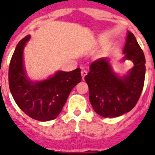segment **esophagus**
<instances>
[{
  "label": "esophagus",
  "instance_id": "34e87169",
  "mask_svg": "<svg viewBox=\"0 0 155 155\" xmlns=\"http://www.w3.org/2000/svg\"><path fill=\"white\" fill-rule=\"evenodd\" d=\"M81 75H82V78H83V80H84V78L85 75H87V71L86 70L81 71Z\"/></svg>",
  "mask_w": 155,
  "mask_h": 155
}]
</instances>
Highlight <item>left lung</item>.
<instances>
[{
    "instance_id": "1",
    "label": "left lung",
    "mask_w": 155,
    "mask_h": 155,
    "mask_svg": "<svg viewBox=\"0 0 155 155\" xmlns=\"http://www.w3.org/2000/svg\"><path fill=\"white\" fill-rule=\"evenodd\" d=\"M124 60L134 68L122 77L116 75L107 58H98L90 65L84 77L89 88V101L94 111L103 117H116L130 112L137 103L143 89L146 59L136 38L128 32Z\"/></svg>"
}]
</instances>
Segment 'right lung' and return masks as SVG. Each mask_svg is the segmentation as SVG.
Segmentation results:
<instances>
[{
    "mask_svg": "<svg viewBox=\"0 0 155 155\" xmlns=\"http://www.w3.org/2000/svg\"><path fill=\"white\" fill-rule=\"evenodd\" d=\"M30 36L18 42L8 68V85L18 107L33 119L47 121L55 119L63 109L73 87L82 80L80 68L57 71L46 80L32 82L25 75L23 49Z\"/></svg>",
    "mask_w": 155,
    "mask_h": 155,
    "instance_id": "1",
    "label": "right lung"
}]
</instances>
